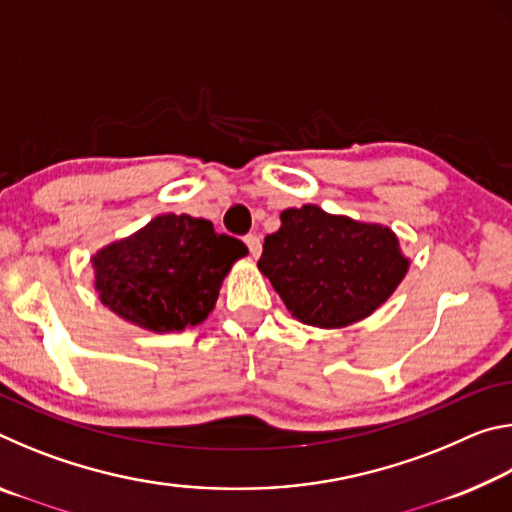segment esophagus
<instances>
[{"instance_id": "obj_1", "label": "esophagus", "mask_w": 512, "mask_h": 512, "mask_svg": "<svg viewBox=\"0 0 512 512\" xmlns=\"http://www.w3.org/2000/svg\"><path fill=\"white\" fill-rule=\"evenodd\" d=\"M244 244L248 246L250 255H253V257L262 255V239H259L257 235H246V237H244Z\"/></svg>"}]
</instances>
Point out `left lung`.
<instances>
[{"instance_id":"8db88e82","label":"left lung","mask_w":512,"mask_h":512,"mask_svg":"<svg viewBox=\"0 0 512 512\" xmlns=\"http://www.w3.org/2000/svg\"><path fill=\"white\" fill-rule=\"evenodd\" d=\"M264 239L259 271L300 323L345 327L370 316L409 268L393 230L334 216L316 205L291 207Z\"/></svg>"}]
</instances>
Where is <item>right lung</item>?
Returning <instances> with one entry per match:
<instances>
[{"label":"right lung","instance_id":"add662e5","mask_svg":"<svg viewBox=\"0 0 512 512\" xmlns=\"http://www.w3.org/2000/svg\"><path fill=\"white\" fill-rule=\"evenodd\" d=\"M248 248L189 214H162L94 255V287L106 307L151 332H180L214 309L223 277Z\"/></svg>","mask_w":512,"mask_h":512}]
</instances>
